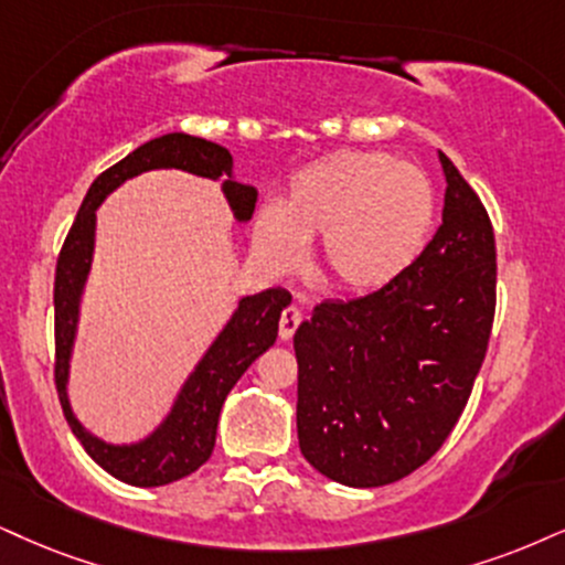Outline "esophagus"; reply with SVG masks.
<instances>
[{"instance_id":"34e87169","label":"esophagus","mask_w":565,"mask_h":565,"mask_svg":"<svg viewBox=\"0 0 565 565\" xmlns=\"http://www.w3.org/2000/svg\"><path fill=\"white\" fill-rule=\"evenodd\" d=\"M298 324H301V311H298V306H288V309H285L282 317H280V338L282 340L294 338Z\"/></svg>"}]
</instances>
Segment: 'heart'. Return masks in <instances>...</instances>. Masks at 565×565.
<instances>
[{"label": "heart", "mask_w": 565, "mask_h": 565, "mask_svg": "<svg viewBox=\"0 0 565 565\" xmlns=\"http://www.w3.org/2000/svg\"><path fill=\"white\" fill-rule=\"evenodd\" d=\"M435 188L422 170L382 151H335L290 183L285 204L256 212L254 246L277 271L319 243V269L345 294H372L401 277L435 225Z\"/></svg>", "instance_id": "b5f03b06"}]
</instances>
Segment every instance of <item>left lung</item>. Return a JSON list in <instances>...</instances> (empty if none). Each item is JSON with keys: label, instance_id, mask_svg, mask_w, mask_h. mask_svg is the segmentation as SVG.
Wrapping results in <instances>:
<instances>
[{"label": "left lung", "instance_id": "left-lung-1", "mask_svg": "<svg viewBox=\"0 0 565 565\" xmlns=\"http://www.w3.org/2000/svg\"><path fill=\"white\" fill-rule=\"evenodd\" d=\"M443 225L416 262L374 294L315 309L296 330L298 445L348 487L408 477L463 414L495 319V233L456 164Z\"/></svg>", "mask_w": 565, "mask_h": 565}]
</instances>
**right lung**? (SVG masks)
Segmentation results:
<instances>
[{
    "label": "right lung",
    "mask_w": 565,
    "mask_h": 565,
    "mask_svg": "<svg viewBox=\"0 0 565 565\" xmlns=\"http://www.w3.org/2000/svg\"><path fill=\"white\" fill-rule=\"evenodd\" d=\"M164 167H175V170L212 180L227 175L222 191H225L235 220L246 222L254 214L256 188L235 183L233 157L225 146L196 136L167 134L138 146L136 151H130L128 157L104 170L90 183L73 227L62 243L57 271H54V385H57L62 411L88 456L107 475L134 487L170 484L175 479L193 475L201 463L209 461L214 450V437H217L222 403L235 382L241 380V374L275 343L277 322H280L285 306L290 303V294L282 288H269L256 296L241 298L238 311L180 390L170 416L143 443L109 445L81 427L67 401V369L75 327H78L81 290L90 269V254H94L96 209L128 178L149 170H164Z\"/></svg>",
    "instance_id": "add662e5"
}]
</instances>
